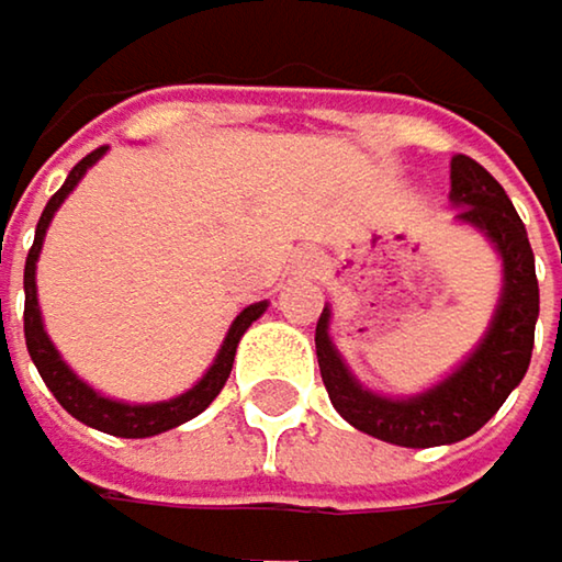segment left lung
Wrapping results in <instances>:
<instances>
[{
  "mask_svg": "<svg viewBox=\"0 0 562 562\" xmlns=\"http://www.w3.org/2000/svg\"><path fill=\"white\" fill-rule=\"evenodd\" d=\"M451 202L459 205L462 222H472L488 235L506 266L503 303L495 310L492 327L456 374L422 397H378L347 374L340 353L327 337L330 313L323 310L316 319L319 378L327 384L334 407L353 428L404 448H435L475 435L526 378L532 357L539 283L522 218L516 215L503 184L469 155L451 158Z\"/></svg>",
  "mask_w": 562,
  "mask_h": 562,
  "instance_id": "1",
  "label": "left lung"
}]
</instances>
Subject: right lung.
Wrapping results in <instances>:
<instances>
[{
  "label": "right lung",
  "instance_id": "obj_1",
  "mask_svg": "<svg viewBox=\"0 0 562 562\" xmlns=\"http://www.w3.org/2000/svg\"><path fill=\"white\" fill-rule=\"evenodd\" d=\"M106 147H97L90 155L70 171V178L63 181V188L56 195L46 202L43 215H40V225H36V239H33V249L26 256V276H23V286H26V310H23V330H26V347H30V357L36 363L40 378L46 381V387L53 391V397L67 407V412L97 428V431H106V435H117V438H150V435H161L168 428H178L184 422H191L195 415H202L205 407L218 397V391L225 387L228 374H232V360H235V347H239L243 334L252 327V319L262 316L266 303H252L246 306L239 316H235L232 330L215 357V363L209 367V374L184 391L181 397H171V401H161V404H121V401H111V397H100L97 391H90L67 363L59 360L56 347L49 344L46 330H43V319H40V303H36V259H40V249H43V235H46V225L53 218V212L59 209V202L70 195L74 184L83 178V171L103 155ZM2 306V303H0Z\"/></svg>",
  "mask_w": 562,
  "mask_h": 562
}]
</instances>
